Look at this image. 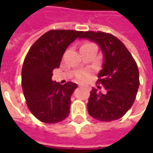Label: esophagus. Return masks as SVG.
I'll return each mask as SVG.
<instances>
[{
  "mask_svg": "<svg viewBox=\"0 0 153 153\" xmlns=\"http://www.w3.org/2000/svg\"><path fill=\"white\" fill-rule=\"evenodd\" d=\"M79 87H81V88H88V86H86V85H82V84H79Z\"/></svg>",
  "mask_w": 153,
  "mask_h": 153,
  "instance_id": "obj_1",
  "label": "esophagus"
}]
</instances>
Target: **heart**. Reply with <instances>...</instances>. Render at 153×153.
Masks as SVG:
<instances>
[{"instance_id": "b5f03b06", "label": "heart", "mask_w": 153, "mask_h": 153, "mask_svg": "<svg viewBox=\"0 0 153 153\" xmlns=\"http://www.w3.org/2000/svg\"><path fill=\"white\" fill-rule=\"evenodd\" d=\"M90 45H94L92 44V43H86L83 46H90ZM82 46V47H83ZM88 71H82V72H80V73L77 74V76H76V77H77V79L79 80V81H82V82H84L86 80L88 79Z\"/></svg>"}]
</instances>
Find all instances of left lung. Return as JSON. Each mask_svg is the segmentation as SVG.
Returning <instances> with one entry per match:
<instances>
[{
    "label": "left lung",
    "instance_id": "1",
    "mask_svg": "<svg viewBox=\"0 0 153 153\" xmlns=\"http://www.w3.org/2000/svg\"><path fill=\"white\" fill-rule=\"evenodd\" d=\"M80 38L96 42L104 58L98 82L104 86L106 93L92 88L88 113L101 122L117 120L131 108L137 94L140 80L136 62L124 44L111 34L86 31Z\"/></svg>",
    "mask_w": 153,
    "mask_h": 153
}]
</instances>
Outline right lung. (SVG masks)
<instances>
[{"label": "right lung", "instance_id": "obj_1", "mask_svg": "<svg viewBox=\"0 0 153 153\" xmlns=\"http://www.w3.org/2000/svg\"><path fill=\"white\" fill-rule=\"evenodd\" d=\"M82 31L52 30L31 46L22 68V88L28 108L38 120L56 123L70 113L71 96L77 85L68 82L61 85L52 80L53 71L59 67L69 45Z\"/></svg>", "mask_w": 153, "mask_h": 153}]
</instances>
